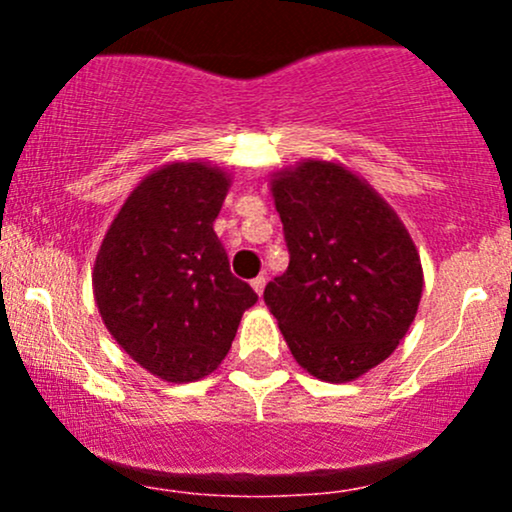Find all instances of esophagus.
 Instances as JSON below:
<instances>
[{
	"label": "esophagus",
	"instance_id": "1",
	"mask_svg": "<svg viewBox=\"0 0 512 512\" xmlns=\"http://www.w3.org/2000/svg\"><path fill=\"white\" fill-rule=\"evenodd\" d=\"M264 284H267V279H264V276H255V279L250 281V286H252V289H255L257 296H262V291H264Z\"/></svg>",
	"mask_w": 512,
	"mask_h": 512
}]
</instances>
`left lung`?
<instances>
[{"instance_id":"obj_1","label":"left lung","mask_w":512,"mask_h":512,"mask_svg":"<svg viewBox=\"0 0 512 512\" xmlns=\"http://www.w3.org/2000/svg\"><path fill=\"white\" fill-rule=\"evenodd\" d=\"M289 245V269L264 303L298 366L351 383L409 332L424 269L397 211L337 161L303 158L269 180Z\"/></svg>"}]
</instances>
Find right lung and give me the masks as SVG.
I'll list each match as a JSON object with an SVG mask.
<instances>
[{
    "label": "right lung",
    "mask_w": 512,
    "mask_h": 512,
    "mask_svg": "<svg viewBox=\"0 0 512 512\" xmlns=\"http://www.w3.org/2000/svg\"><path fill=\"white\" fill-rule=\"evenodd\" d=\"M231 175L173 161L129 192L93 264V298L120 349L166 383H195L231 349L257 293L214 233Z\"/></svg>",
    "instance_id": "add662e5"
}]
</instances>
